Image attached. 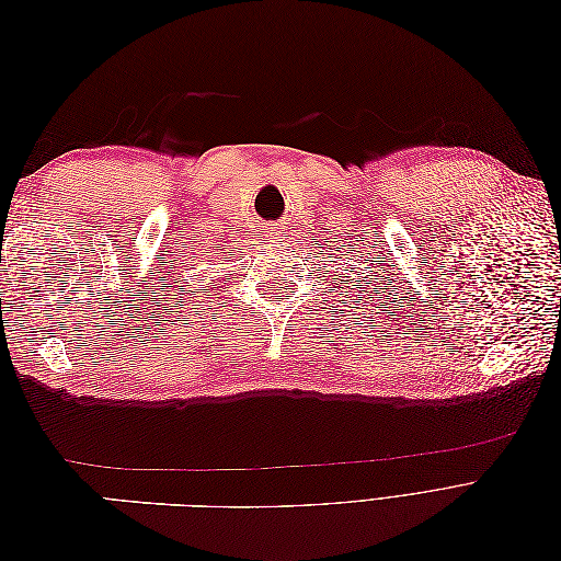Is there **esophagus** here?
I'll return each instance as SVG.
<instances>
[{
    "label": "esophagus",
    "instance_id": "1",
    "mask_svg": "<svg viewBox=\"0 0 561 561\" xmlns=\"http://www.w3.org/2000/svg\"><path fill=\"white\" fill-rule=\"evenodd\" d=\"M280 233H283V231H280V225H271L264 236H266V239H271V241H278V239H283Z\"/></svg>",
    "mask_w": 561,
    "mask_h": 561
}]
</instances>
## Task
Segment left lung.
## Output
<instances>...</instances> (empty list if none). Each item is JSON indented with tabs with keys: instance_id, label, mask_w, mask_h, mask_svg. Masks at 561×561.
I'll use <instances>...</instances> for the list:
<instances>
[{
	"instance_id": "left-lung-1",
	"label": "left lung",
	"mask_w": 561,
	"mask_h": 561,
	"mask_svg": "<svg viewBox=\"0 0 561 561\" xmlns=\"http://www.w3.org/2000/svg\"><path fill=\"white\" fill-rule=\"evenodd\" d=\"M328 250H334V248H328ZM342 250L346 252V245H342ZM342 250H336V266H339V271H334V280H336V287H344V290H348V293H355V297H358V295H365V293H371V290H375L377 293V285L375 287H371L369 283H367V268H369V264H365V274H358V280H355L353 276H348L346 274V266H342L344 262H348L351 257H358V254H355V252H351L348 250V254H344V257H342ZM322 252V250H320ZM377 283V280H375Z\"/></svg>"
}]
</instances>
